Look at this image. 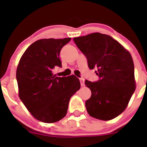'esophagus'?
I'll return each instance as SVG.
<instances>
[{
  "label": "esophagus",
  "mask_w": 147,
  "mask_h": 147,
  "mask_svg": "<svg viewBox=\"0 0 147 147\" xmlns=\"http://www.w3.org/2000/svg\"><path fill=\"white\" fill-rule=\"evenodd\" d=\"M80 83H81L82 86H84V85H85V82H84V79H83V78H80Z\"/></svg>",
  "instance_id": "obj_1"
}]
</instances>
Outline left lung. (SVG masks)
<instances>
[{"label": "left lung", "mask_w": 147, "mask_h": 147, "mask_svg": "<svg viewBox=\"0 0 147 147\" xmlns=\"http://www.w3.org/2000/svg\"><path fill=\"white\" fill-rule=\"evenodd\" d=\"M86 57L90 69L96 68V82L85 80L91 96L85 102L90 116L108 121L124 112L136 90L134 63L128 51L107 34L93 33L74 38Z\"/></svg>", "instance_id": "8db88e82"}]
</instances>
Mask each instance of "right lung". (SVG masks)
Listing matches in <instances>:
<instances>
[{
	"mask_svg": "<svg viewBox=\"0 0 147 147\" xmlns=\"http://www.w3.org/2000/svg\"><path fill=\"white\" fill-rule=\"evenodd\" d=\"M71 38L41 39L26 50L17 68L19 97L34 117L54 123L65 116L70 98L80 88L74 75L58 77L55 67H62L59 54Z\"/></svg>",
	"mask_w": 147,
	"mask_h": 147,
	"instance_id": "obj_1",
	"label": "right lung"
}]
</instances>
